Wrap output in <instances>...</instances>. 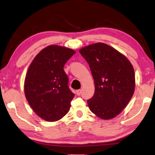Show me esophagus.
<instances>
[{"label": "esophagus", "instance_id": "1", "mask_svg": "<svg viewBox=\"0 0 155 155\" xmlns=\"http://www.w3.org/2000/svg\"><path fill=\"white\" fill-rule=\"evenodd\" d=\"M81 92H82L81 90H77V91H76V93H77V94L78 96H80L81 94Z\"/></svg>", "mask_w": 155, "mask_h": 155}]
</instances>
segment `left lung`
<instances>
[{
	"mask_svg": "<svg viewBox=\"0 0 155 155\" xmlns=\"http://www.w3.org/2000/svg\"><path fill=\"white\" fill-rule=\"evenodd\" d=\"M89 64L94 81V94L87 105L103 119L117 116L130 101L135 77L129 60L111 46L97 43L79 50Z\"/></svg>",
	"mask_w": 155,
	"mask_h": 155,
	"instance_id": "8db88e82",
	"label": "left lung"
}]
</instances>
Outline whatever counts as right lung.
I'll return each mask as SVG.
<instances>
[{
  "label": "right lung",
  "instance_id": "obj_1",
  "mask_svg": "<svg viewBox=\"0 0 155 155\" xmlns=\"http://www.w3.org/2000/svg\"><path fill=\"white\" fill-rule=\"evenodd\" d=\"M75 51L50 45L41 50L29 65L25 80V94L38 116L56 121L68 112L74 97L63 68Z\"/></svg>",
  "mask_w": 155,
  "mask_h": 155
}]
</instances>
